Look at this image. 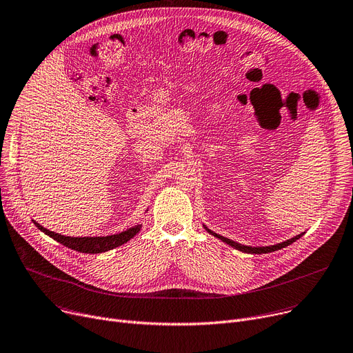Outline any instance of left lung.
<instances>
[{
    "label": "left lung",
    "mask_w": 353,
    "mask_h": 353,
    "mask_svg": "<svg viewBox=\"0 0 353 353\" xmlns=\"http://www.w3.org/2000/svg\"><path fill=\"white\" fill-rule=\"evenodd\" d=\"M205 229H206V230H208L210 234L216 236L217 239L223 240L225 243L230 245L232 248H234V249H237V250H242V252H245V253H254V254H262V253H269V252H274V250L283 249V248H286V246L292 245L293 242H296V240H298V239L302 236V234H299V236H294V237H292V239L286 240V242H282V243H279V245H273V246H265V248H250V246H245V245L236 243V242H233V240H230V239H228V237H223V236H220V234H216L214 232L209 230L208 228H205Z\"/></svg>",
    "instance_id": "1"
}]
</instances>
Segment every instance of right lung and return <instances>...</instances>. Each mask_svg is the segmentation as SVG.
<instances>
[{"mask_svg": "<svg viewBox=\"0 0 353 353\" xmlns=\"http://www.w3.org/2000/svg\"><path fill=\"white\" fill-rule=\"evenodd\" d=\"M34 225L39 228L41 232H44L47 236L52 237L54 240H57L59 243L72 249L77 250L81 253H103L107 250H111L114 248H119L124 243H127L130 239H133L141 229L140 225L128 229L125 232H121L119 234H111V236H103V237H70V236H63L59 233L50 232L47 229H44L41 225L35 223Z\"/></svg>", "mask_w": 353, "mask_h": 353, "instance_id": "add662e5", "label": "right lung"}]
</instances>
